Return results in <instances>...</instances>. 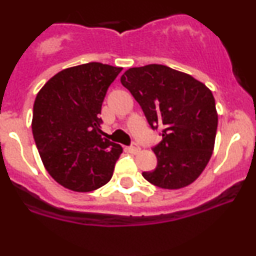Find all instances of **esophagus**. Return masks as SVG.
Returning a JSON list of instances; mask_svg holds the SVG:
<instances>
[{"label": "esophagus", "instance_id": "esophagus-1", "mask_svg": "<svg viewBox=\"0 0 256 256\" xmlns=\"http://www.w3.org/2000/svg\"><path fill=\"white\" fill-rule=\"evenodd\" d=\"M140 146H138V144L136 143V142H132L131 146H128V150H130V152H134V154H136V152H140Z\"/></svg>", "mask_w": 256, "mask_h": 256}]
</instances>
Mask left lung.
I'll return each mask as SVG.
<instances>
[{
    "mask_svg": "<svg viewBox=\"0 0 256 256\" xmlns=\"http://www.w3.org/2000/svg\"><path fill=\"white\" fill-rule=\"evenodd\" d=\"M120 82L140 104L152 130H162V140L152 148L158 166L142 175L161 188L188 186L214 152L218 116L212 92L188 74L161 64L131 68Z\"/></svg>",
    "mask_w": 256,
    "mask_h": 256,
    "instance_id": "obj_1",
    "label": "left lung"
}]
</instances>
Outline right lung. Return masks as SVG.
Returning <instances> with one entry per match:
<instances>
[{"instance_id":"1","label":"right lung","mask_w":256,"mask_h":256,"mask_svg":"<svg viewBox=\"0 0 256 256\" xmlns=\"http://www.w3.org/2000/svg\"><path fill=\"white\" fill-rule=\"evenodd\" d=\"M122 68L92 63L68 68L36 94L32 132L46 170L75 192H90L110 180L122 152L101 136V106Z\"/></svg>"}]
</instances>
